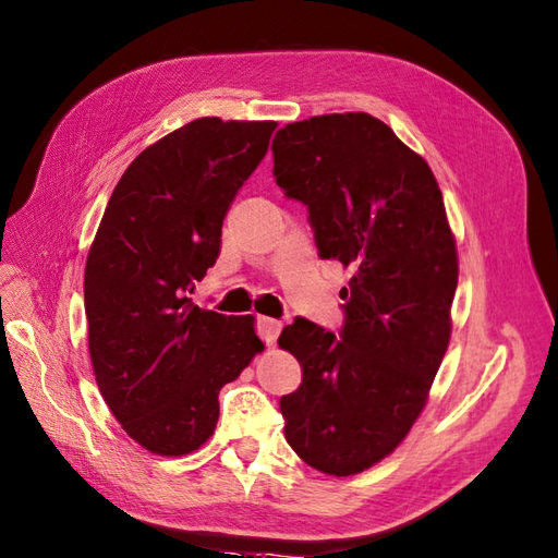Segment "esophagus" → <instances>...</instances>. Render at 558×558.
Instances as JSON below:
<instances>
[{
  "label": "esophagus",
  "instance_id": "1",
  "mask_svg": "<svg viewBox=\"0 0 558 558\" xmlns=\"http://www.w3.org/2000/svg\"><path fill=\"white\" fill-rule=\"evenodd\" d=\"M280 330H282V323L280 320L266 318V316L256 318V332H259V337L266 341V344H274V341L280 335Z\"/></svg>",
  "mask_w": 558,
  "mask_h": 558
}]
</instances>
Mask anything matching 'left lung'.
I'll list each match as a JSON object with an SVG mask.
<instances>
[{
  "instance_id": "8db88e82",
  "label": "left lung",
  "mask_w": 558,
  "mask_h": 558,
  "mask_svg": "<svg viewBox=\"0 0 558 558\" xmlns=\"http://www.w3.org/2000/svg\"><path fill=\"white\" fill-rule=\"evenodd\" d=\"M274 174L308 207L323 259L351 270L341 335L296 318L278 344L304 369L280 398L284 438L330 476L381 462L410 434L450 344L457 245L432 167L367 112L284 124Z\"/></svg>"
}]
</instances>
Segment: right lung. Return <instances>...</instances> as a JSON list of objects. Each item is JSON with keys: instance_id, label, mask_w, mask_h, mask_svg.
Returning <instances> with one entry per match:
<instances>
[{"instance_id": "right-lung-1", "label": "right lung", "mask_w": 558, "mask_h": 558, "mask_svg": "<svg viewBox=\"0 0 558 558\" xmlns=\"http://www.w3.org/2000/svg\"><path fill=\"white\" fill-rule=\"evenodd\" d=\"M278 122L199 118L155 141L112 191L84 268L98 391L130 438L162 457L197 450L219 391L264 341L252 316L193 304L221 226Z\"/></svg>"}]
</instances>
